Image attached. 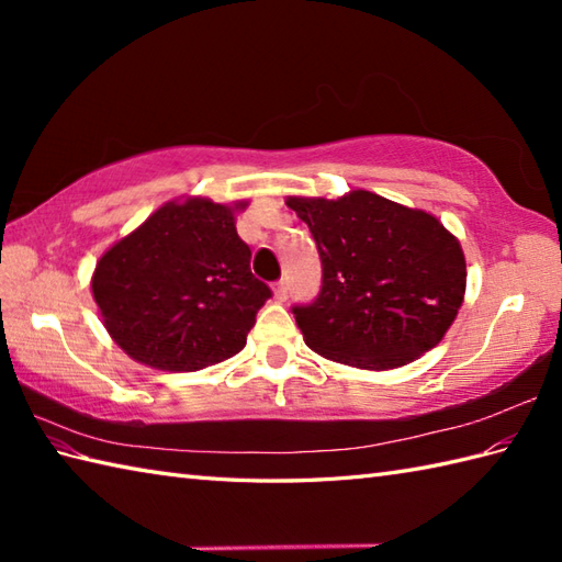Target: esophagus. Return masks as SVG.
<instances>
[{
    "label": "esophagus",
    "mask_w": 562,
    "mask_h": 562,
    "mask_svg": "<svg viewBox=\"0 0 562 562\" xmlns=\"http://www.w3.org/2000/svg\"><path fill=\"white\" fill-rule=\"evenodd\" d=\"M272 292H274V300L284 302V300H288V282H284V280L274 282V284H272Z\"/></svg>",
    "instance_id": "esophagus-1"
}]
</instances>
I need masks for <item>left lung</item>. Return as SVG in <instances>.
<instances>
[{"label":"left lung","instance_id":"left-lung-1","mask_svg":"<svg viewBox=\"0 0 562 562\" xmlns=\"http://www.w3.org/2000/svg\"><path fill=\"white\" fill-rule=\"evenodd\" d=\"M288 207L308 224L324 268L316 300L292 306L308 348L381 372L445 338L463 302L465 258L437 217L369 190L290 198Z\"/></svg>","mask_w":562,"mask_h":562}]
</instances>
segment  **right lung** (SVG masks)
Listing matches in <instances>:
<instances>
[{
    "label": "right lung",
    "instance_id": "right-lung-1",
    "mask_svg": "<svg viewBox=\"0 0 562 562\" xmlns=\"http://www.w3.org/2000/svg\"><path fill=\"white\" fill-rule=\"evenodd\" d=\"M238 205L207 198L166 202L113 244L91 278L105 330L133 360L198 372L244 350L272 292L250 272L236 234Z\"/></svg>",
    "mask_w": 562,
    "mask_h": 562
}]
</instances>
